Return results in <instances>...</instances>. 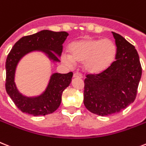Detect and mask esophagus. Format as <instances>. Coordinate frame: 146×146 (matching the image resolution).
<instances>
[{"mask_svg":"<svg viewBox=\"0 0 146 146\" xmlns=\"http://www.w3.org/2000/svg\"><path fill=\"white\" fill-rule=\"evenodd\" d=\"M73 77H74V78H82V75L80 73L76 72V73H75L73 74Z\"/></svg>","mask_w":146,"mask_h":146,"instance_id":"obj_1","label":"esophagus"}]
</instances>
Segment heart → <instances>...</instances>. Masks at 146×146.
Here are the masks:
<instances>
[{"mask_svg":"<svg viewBox=\"0 0 146 146\" xmlns=\"http://www.w3.org/2000/svg\"><path fill=\"white\" fill-rule=\"evenodd\" d=\"M70 54H64L62 61L68 65L74 61L84 62V68L91 73H100L106 70L114 62L117 48L110 39H82L71 42Z\"/></svg>","mask_w":146,"mask_h":146,"instance_id":"heart-1","label":"heart"}]
</instances>
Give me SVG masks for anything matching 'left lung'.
Here are the masks:
<instances>
[{"mask_svg":"<svg viewBox=\"0 0 146 146\" xmlns=\"http://www.w3.org/2000/svg\"><path fill=\"white\" fill-rule=\"evenodd\" d=\"M112 34L117 47L115 61L102 73L87 74L84 81V105L101 116L118 113L134 101L142 76L134 46L120 34Z\"/></svg>","mask_w":146,"mask_h":146,"instance_id":"1","label":"left lung"}]
</instances>
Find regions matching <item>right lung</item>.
Returning <instances> with one entry per match:
<instances>
[{
  "label": "right lung",
  "mask_w": 146,
  "mask_h": 146,
  "mask_svg": "<svg viewBox=\"0 0 146 146\" xmlns=\"http://www.w3.org/2000/svg\"><path fill=\"white\" fill-rule=\"evenodd\" d=\"M69 34L66 31L43 30L36 34L23 36L15 42L6 61V91L15 105L22 112L34 116L46 115L59 107L64 90L70 84L73 73L52 75L46 91L38 97L27 98L19 92L14 78L18 63L24 55L34 50L42 51L53 61H60L63 43Z\"/></svg>",
  "instance_id": "right-lung-1"
}]
</instances>
